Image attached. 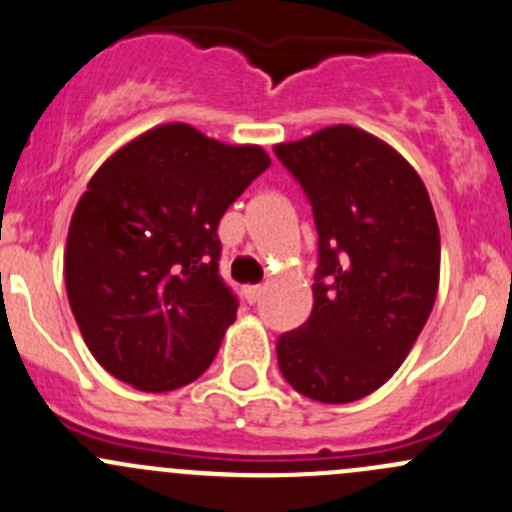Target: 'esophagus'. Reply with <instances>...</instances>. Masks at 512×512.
Instances as JSON below:
<instances>
[{
  "label": "esophagus",
  "instance_id": "esophagus-1",
  "mask_svg": "<svg viewBox=\"0 0 512 512\" xmlns=\"http://www.w3.org/2000/svg\"><path fill=\"white\" fill-rule=\"evenodd\" d=\"M245 297H247V302L255 304L257 299L262 297V287H260V285H250V287H245Z\"/></svg>",
  "mask_w": 512,
  "mask_h": 512
}]
</instances>
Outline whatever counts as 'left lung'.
<instances>
[{"label": "left lung", "instance_id": "left-lung-1", "mask_svg": "<svg viewBox=\"0 0 512 512\" xmlns=\"http://www.w3.org/2000/svg\"><path fill=\"white\" fill-rule=\"evenodd\" d=\"M319 232L314 307L277 339L292 389L349 404L384 386L416 344L438 292L441 235L421 175L356 126L277 143Z\"/></svg>", "mask_w": 512, "mask_h": 512}]
</instances>
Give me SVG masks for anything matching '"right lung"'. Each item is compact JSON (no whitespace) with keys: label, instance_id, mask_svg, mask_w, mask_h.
<instances>
[{"label":"right lung","instance_id":"add662e5","mask_svg":"<svg viewBox=\"0 0 512 512\" xmlns=\"http://www.w3.org/2000/svg\"><path fill=\"white\" fill-rule=\"evenodd\" d=\"M267 168L260 146L188 123H160L103 160L71 215L64 280L108 374L160 394L208 369L237 314L218 272L220 218Z\"/></svg>","mask_w":512,"mask_h":512}]
</instances>
